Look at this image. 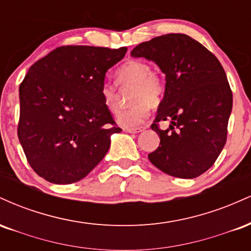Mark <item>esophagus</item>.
I'll list each match as a JSON object with an SVG mask.
<instances>
[{
    "mask_svg": "<svg viewBox=\"0 0 251 251\" xmlns=\"http://www.w3.org/2000/svg\"><path fill=\"white\" fill-rule=\"evenodd\" d=\"M144 127H137V128H124V131L127 132V133H139V132L144 131Z\"/></svg>",
    "mask_w": 251,
    "mask_h": 251,
    "instance_id": "34e87169",
    "label": "esophagus"
}]
</instances>
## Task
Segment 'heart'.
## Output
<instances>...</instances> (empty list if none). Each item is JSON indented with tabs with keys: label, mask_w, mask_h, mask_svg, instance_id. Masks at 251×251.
I'll return each instance as SVG.
<instances>
[{
	"label": "heart",
	"mask_w": 251,
	"mask_h": 251,
	"mask_svg": "<svg viewBox=\"0 0 251 251\" xmlns=\"http://www.w3.org/2000/svg\"><path fill=\"white\" fill-rule=\"evenodd\" d=\"M117 81L120 85L134 83L132 101L135 102L131 107L123 111L118 116V123L124 127H135L148 119L151 105H158L162 101L165 92L163 80L159 75L151 72L148 62L140 60H131L124 63L117 71ZM100 97L102 103L111 113L119 111V98L117 86L105 80L100 87Z\"/></svg>",
	"instance_id": "obj_1"
}]
</instances>
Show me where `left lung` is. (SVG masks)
I'll return each instance as SVG.
<instances>
[{
	"instance_id": "1",
	"label": "left lung",
	"mask_w": 251,
	"mask_h": 251,
	"mask_svg": "<svg viewBox=\"0 0 251 251\" xmlns=\"http://www.w3.org/2000/svg\"><path fill=\"white\" fill-rule=\"evenodd\" d=\"M133 57L153 61L165 74V92L151 128L160 138L149 154L155 168L191 179L209 170L226 142L232 93L221 62L185 34H166L143 42ZM169 120L168 130L157 123Z\"/></svg>"
}]
</instances>
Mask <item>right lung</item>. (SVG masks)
Here are the masks:
<instances>
[{"instance_id":"1","label":"right lung","mask_w":251,"mask_h":251,"mask_svg":"<svg viewBox=\"0 0 251 251\" xmlns=\"http://www.w3.org/2000/svg\"><path fill=\"white\" fill-rule=\"evenodd\" d=\"M127 48L63 46L39 61L20 85L17 135L31 169L54 184L85 178L119 133L103 106L106 72Z\"/></svg>"}]
</instances>
